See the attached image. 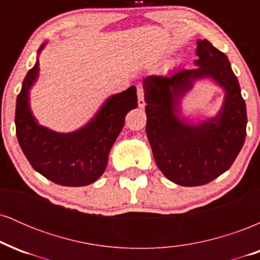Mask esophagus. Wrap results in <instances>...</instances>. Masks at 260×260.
Returning a JSON list of instances; mask_svg holds the SVG:
<instances>
[{"label": "esophagus", "instance_id": "obj_1", "mask_svg": "<svg viewBox=\"0 0 260 260\" xmlns=\"http://www.w3.org/2000/svg\"><path fill=\"white\" fill-rule=\"evenodd\" d=\"M137 92H138V105H139V107H144L145 106L144 89H143L142 84L137 85Z\"/></svg>", "mask_w": 260, "mask_h": 260}]
</instances>
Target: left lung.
<instances>
[{
	"mask_svg": "<svg viewBox=\"0 0 260 260\" xmlns=\"http://www.w3.org/2000/svg\"><path fill=\"white\" fill-rule=\"evenodd\" d=\"M196 68L143 80L147 136L156 165L170 181L184 187L207 184L228 171L243 147L247 111L228 56L208 40H198ZM213 78L225 89L215 118L199 124L182 120L178 104L196 80Z\"/></svg>",
	"mask_w": 260,
	"mask_h": 260,
	"instance_id": "8db88e82",
	"label": "left lung"
}]
</instances>
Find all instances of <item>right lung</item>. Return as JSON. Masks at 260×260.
<instances>
[{
    "label": "right lung",
    "instance_id": "obj_1",
    "mask_svg": "<svg viewBox=\"0 0 260 260\" xmlns=\"http://www.w3.org/2000/svg\"><path fill=\"white\" fill-rule=\"evenodd\" d=\"M40 47V50L43 49ZM39 50V51H40ZM39 76V62L26 74L17 96L16 133L32 169L53 183L88 186L100 177L109 151L124 124V117L138 106L137 88L112 95L95 117L73 133H56L40 126L29 107V90Z\"/></svg>",
    "mask_w": 260,
    "mask_h": 260
}]
</instances>
